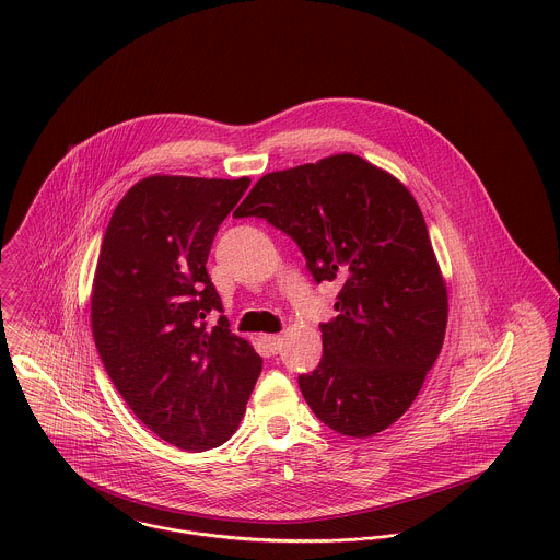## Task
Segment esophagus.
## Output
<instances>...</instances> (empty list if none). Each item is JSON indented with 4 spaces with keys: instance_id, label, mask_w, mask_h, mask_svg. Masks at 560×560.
Segmentation results:
<instances>
[{
    "instance_id": "1",
    "label": "esophagus",
    "mask_w": 560,
    "mask_h": 560,
    "mask_svg": "<svg viewBox=\"0 0 560 560\" xmlns=\"http://www.w3.org/2000/svg\"><path fill=\"white\" fill-rule=\"evenodd\" d=\"M262 342L265 347L269 349V353H278L280 347H282V338L278 334H269V336H262Z\"/></svg>"
}]
</instances>
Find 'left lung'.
Wrapping results in <instances>:
<instances>
[{
  "label": "left lung",
  "mask_w": 560,
  "mask_h": 560,
  "mask_svg": "<svg viewBox=\"0 0 560 560\" xmlns=\"http://www.w3.org/2000/svg\"><path fill=\"white\" fill-rule=\"evenodd\" d=\"M235 218H262L295 241L315 282H336V317L320 323L319 366L300 390L340 435L388 429L440 355L446 284L424 218L386 170L342 153L265 174Z\"/></svg>",
  "instance_id": "left-lung-1"
}]
</instances>
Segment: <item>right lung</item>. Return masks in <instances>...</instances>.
<instances>
[{"mask_svg": "<svg viewBox=\"0 0 560 560\" xmlns=\"http://www.w3.org/2000/svg\"><path fill=\"white\" fill-rule=\"evenodd\" d=\"M249 178L155 174L114 209L90 295L92 334L120 397L161 440L209 451L237 431L260 375L207 273L215 233Z\"/></svg>", "mask_w": 560, "mask_h": 560, "instance_id": "obj_1", "label": "right lung"}]
</instances>
